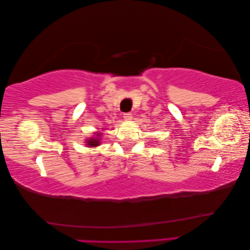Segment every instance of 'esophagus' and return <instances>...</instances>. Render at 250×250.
I'll list each match as a JSON object with an SVG mask.
<instances>
[{"label": "esophagus", "instance_id": "1", "mask_svg": "<svg viewBox=\"0 0 250 250\" xmlns=\"http://www.w3.org/2000/svg\"><path fill=\"white\" fill-rule=\"evenodd\" d=\"M124 118H125V121L131 120V119H132V114H130V113H125V114H124Z\"/></svg>", "mask_w": 250, "mask_h": 250}]
</instances>
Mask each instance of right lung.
Segmentation results:
<instances>
[{
    "mask_svg": "<svg viewBox=\"0 0 250 250\" xmlns=\"http://www.w3.org/2000/svg\"><path fill=\"white\" fill-rule=\"evenodd\" d=\"M95 134H97V137H91V139L87 140V144L89 147H95L100 145V140L98 137L101 136V133H95Z\"/></svg>",
    "mask_w": 250,
    "mask_h": 250,
    "instance_id": "right-lung-1",
    "label": "right lung"
}]
</instances>
